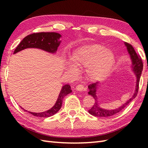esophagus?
<instances>
[{
    "label": "esophagus",
    "instance_id": "esophagus-1",
    "mask_svg": "<svg viewBox=\"0 0 148 148\" xmlns=\"http://www.w3.org/2000/svg\"><path fill=\"white\" fill-rule=\"evenodd\" d=\"M76 90L79 91V92H82V91L86 90V88L82 85V84H78L76 87Z\"/></svg>",
    "mask_w": 148,
    "mask_h": 148
}]
</instances>
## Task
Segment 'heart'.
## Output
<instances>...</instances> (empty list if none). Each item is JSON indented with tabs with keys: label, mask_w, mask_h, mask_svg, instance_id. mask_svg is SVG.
Segmentation results:
<instances>
[{
	"label": "heart",
	"mask_w": 148,
	"mask_h": 148,
	"mask_svg": "<svg viewBox=\"0 0 148 148\" xmlns=\"http://www.w3.org/2000/svg\"><path fill=\"white\" fill-rule=\"evenodd\" d=\"M71 63L67 64V70L76 75L77 68L86 67L88 76L102 79L111 74L115 65L114 54L106 47L99 45L82 46L76 48L71 55Z\"/></svg>",
	"instance_id": "b5f03b06"
}]
</instances>
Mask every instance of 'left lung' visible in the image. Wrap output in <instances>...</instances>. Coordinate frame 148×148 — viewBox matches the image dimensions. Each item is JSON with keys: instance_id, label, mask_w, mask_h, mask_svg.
Segmentation results:
<instances>
[{"instance_id": "8db88e82", "label": "left lung", "mask_w": 148, "mask_h": 148, "mask_svg": "<svg viewBox=\"0 0 148 148\" xmlns=\"http://www.w3.org/2000/svg\"><path fill=\"white\" fill-rule=\"evenodd\" d=\"M125 46L127 47V51L128 54L130 55V57L132 60V71L136 77V89H135V92L134 93V95L131 98L128 100L127 101L123 104H122L120 107L118 108H116L114 109H106L102 108L100 106L99 103L98 97L97 96V89L100 86V84L98 83L90 84L88 86L89 92L88 94L92 96L94 99H95V103H94L92 108H91L88 112L90 114H92L94 116H97V117H109L112 115H114L117 114L119 112H120L121 110L123 109L125 107H126L128 103H129L132 100L136 98L137 96V94L138 92V90H139V84L141 74H142L143 69V64L142 59L140 58V56L137 55V53L135 51L133 46L127 42H124Z\"/></svg>"}]
</instances>
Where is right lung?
<instances>
[{
  "mask_svg": "<svg viewBox=\"0 0 148 148\" xmlns=\"http://www.w3.org/2000/svg\"><path fill=\"white\" fill-rule=\"evenodd\" d=\"M61 37L60 34L56 32H40L30 34L21 40L15 49L13 54L27 48H37L54 54L56 53L58 47L60 45L61 40H60V39ZM71 92V88L69 84H65L64 86H63L55 105L51 109L45 112H33L28 111L21 107V108L25 111H27L36 117H50L55 114L60 109L63 99L66 95Z\"/></svg>",
  "mask_w": 148,
  "mask_h": 148,
  "instance_id": "1",
  "label": "right lung"
}]
</instances>
